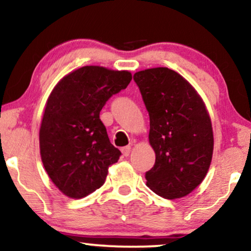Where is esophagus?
I'll list each match as a JSON object with an SVG mask.
<instances>
[{
	"instance_id": "1",
	"label": "esophagus",
	"mask_w": 251,
	"mask_h": 251,
	"mask_svg": "<svg viewBox=\"0 0 251 251\" xmlns=\"http://www.w3.org/2000/svg\"><path fill=\"white\" fill-rule=\"evenodd\" d=\"M131 146H125V147H123L122 149V152H123V154L125 155V156H128L129 155V153H131Z\"/></svg>"
}]
</instances>
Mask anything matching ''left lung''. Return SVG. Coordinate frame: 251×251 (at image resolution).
<instances>
[{"mask_svg":"<svg viewBox=\"0 0 251 251\" xmlns=\"http://www.w3.org/2000/svg\"><path fill=\"white\" fill-rule=\"evenodd\" d=\"M150 114L149 140L155 164L146 185L161 198L180 199L203 181L213 158L212 120L194 86L168 68L134 74Z\"/></svg>","mask_w":251,"mask_h":251,"instance_id":"left-lung-1","label":"left lung"}]
</instances>
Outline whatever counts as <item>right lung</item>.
Masks as SVG:
<instances>
[{"mask_svg": "<svg viewBox=\"0 0 251 251\" xmlns=\"http://www.w3.org/2000/svg\"><path fill=\"white\" fill-rule=\"evenodd\" d=\"M131 79L127 70L87 65L65 75L48 97L39 153L52 183L68 198H85L100 188L108 167L119 160L122 153L110 143L99 113Z\"/></svg>", "mask_w": 251, "mask_h": 251, "instance_id": "add662e5", "label": "right lung"}]
</instances>
